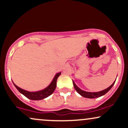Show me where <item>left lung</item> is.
I'll return each instance as SVG.
<instances>
[{
    "mask_svg": "<svg viewBox=\"0 0 128 128\" xmlns=\"http://www.w3.org/2000/svg\"><path fill=\"white\" fill-rule=\"evenodd\" d=\"M115 81L112 83V84L111 86H110L109 87H108L107 88L104 90L100 91V92H86V91H84L82 90H81L76 85V84L74 83V82L73 80V86H74V89L76 90V91L81 96L84 97V98H89V99H94V98H99V97L104 96L105 94L107 93L109 91L111 90V88L112 87V86H114V84H115Z\"/></svg>",
    "mask_w": 128,
    "mask_h": 128,
    "instance_id": "left-lung-1",
    "label": "left lung"
}]
</instances>
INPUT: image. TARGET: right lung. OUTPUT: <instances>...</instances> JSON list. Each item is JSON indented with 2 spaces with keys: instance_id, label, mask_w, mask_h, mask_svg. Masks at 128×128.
Returning a JSON list of instances; mask_svg holds the SVG:
<instances>
[{
  "instance_id": "add662e5",
  "label": "right lung",
  "mask_w": 128,
  "mask_h": 128,
  "mask_svg": "<svg viewBox=\"0 0 128 128\" xmlns=\"http://www.w3.org/2000/svg\"><path fill=\"white\" fill-rule=\"evenodd\" d=\"M61 72L56 73L54 79H53L52 82L49 86L46 87L45 88L42 90L36 91V92H29V91L25 90H23L21 88L18 87L13 82H12L16 88L18 90V92L20 93H22V94L24 95L26 98L30 100H42L48 98V96H49L50 95H51L54 92L56 88V86L57 79L61 75Z\"/></svg>"
}]
</instances>
